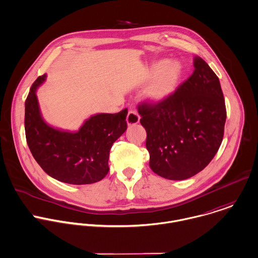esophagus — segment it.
Masks as SVG:
<instances>
[{
  "mask_svg": "<svg viewBox=\"0 0 258 258\" xmlns=\"http://www.w3.org/2000/svg\"><path fill=\"white\" fill-rule=\"evenodd\" d=\"M140 119H141V116L136 109H131L128 111L127 116H126V122L128 125H134V124L139 123Z\"/></svg>",
  "mask_w": 258,
  "mask_h": 258,
  "instance_id": "1",
  "label": "esophagus"
}]
</instances>
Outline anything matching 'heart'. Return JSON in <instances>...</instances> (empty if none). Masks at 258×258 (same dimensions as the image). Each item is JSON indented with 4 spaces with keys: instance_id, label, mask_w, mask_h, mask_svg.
<instances>
[{
    "instance_id": "obj_1",
    "label": "heart",
    "mask_w": 258,
    "mask_h": 258,
    "mask_svg": "<svg viewBox=\"0 0 258 258\" xmlns=\"http://www.w3.org/2000/svg\"><path fill=\"white\" fill-rule=\"evenodd\" d=\"M182 67L178 61L161 59L153 63L145 73L146 79L153 78L147 89V97L159 102L170 97L178 88Z\"/></svg>"
}]
</instances>
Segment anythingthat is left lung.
<instances>
[{
  "mask_svg": "<svg viewBox=\"0 0 258 258\" xmlns=\"http://www.w3.org/2000/svg\"><path fill=\"white\" fill-rule=\"evenodd\" d=\"M195 71L167 99L139 105L150 166L170 180L189 178L211 161L224 133L226 108L217 76L196 56Z\"/></svg>",
  "mask_w": 258,
  "mask_h": 258,
  "instance_id": "left-lung-1",
  "label": "left lung"
}]
</instances>
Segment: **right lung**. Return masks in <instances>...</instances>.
<instances>
[{
    "instance_id": "add662e5",
    "label": "right lung",
    "mask_w": 258,
    "mask_h": 258,
    "mask_svg": "<svg viewBox=\"0 0 258 258\" xmlns=\"http://www.w3.org/2000/svg\"><path fill=\"white\" fill-rule=\"evenodd\" d=\"M46 78L36 80L25 103L26 139L32 155L46 173L61 182L80 185L102 180L109 169L111 146L127 127V109L92 115L75 133L54 128L44 120L36 95Z\"/></svg>"
}]
</instances>
